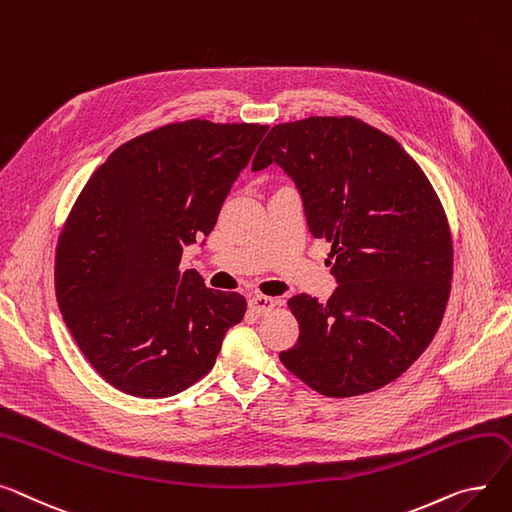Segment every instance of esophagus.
<instances>
[{
    "label": "esophagus",
    "instance_id": "1",
    "mask_svg": "<svg viewBox=\"0 0 512 512\" xmlns=\"http://www.w3.org/2000/svg\"><path fill=\"white\" fill-rule=\"evenodd\" d=\"M278 304L276 298H269L265 294H251L249 296V306L253 309V313L257 315H263V313H269L274 306Z\"/></svg>",
    "mask_w": 512,
    "mask_h": 512
}]
</instances>
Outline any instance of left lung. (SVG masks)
Wrapping results in <instances>:
<instances>
[{"label": "left lung", "instance_id": "8db88e82", "mask_svg": "<svg viewBox=\"0 0 512 512\" xmlns=\"http://www.w3.org/2000/svg\"><path fill=\"white\" fill-rule=\"evenodd\" d=\"M294 181L306 226L331 245L327 302L288 300L300 335L282 364L327 397L377 391L428 348L445 315L453 243L424 170L393 138L354 117L271 127L253 170Z\"/></svg>", "mask_w": 512, "mask_h": 512}]
</instances>
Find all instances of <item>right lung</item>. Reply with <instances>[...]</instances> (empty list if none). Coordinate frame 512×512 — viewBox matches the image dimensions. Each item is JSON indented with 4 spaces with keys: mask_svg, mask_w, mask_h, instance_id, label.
<instances>
[{
    "mask_svg": "<svg viewBox=\"0 0 512 512\" xmlns=\"http://www.w3.org/2000/svg\"><path fill=\"white\" fill-rule=\"evenodd\" d=\"M267 125L173 123L117 148L90 177L59 236L55 292L102 379L135 397L181 393L208 374L247 300L181 271L212 232Z\"/></svg>",
    "mask_w": 512,
    "mask_h": 512,
    "instance_id": "add662e5",
    "label": "right lung"
}]
</instances>
